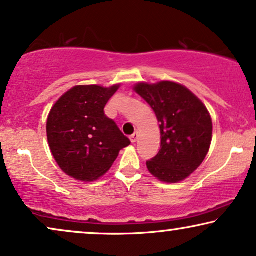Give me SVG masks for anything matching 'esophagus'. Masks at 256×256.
Here are the masks:
<instances>
[{
    "label": "esophagus",
    "instance_id": "34e87169",
    "mask_svg": "<svg viewBox=\"0 0 256 256\" xmlns=\"http://www.w3.org/2000/svg\"><path fill=\"white\" fill-rule=\"evenodd\" d=\"M138 132H134V134L130 135V141H132V144H135V142L138 141Z\"/></svg>",
    "mask_w": 256,
    "mask_h": 256
}]
</instances>
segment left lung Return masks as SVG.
Instances as JSON below:
<instances>
[{"label":"left lung","instance_id":"obj_1","mask_svg":"<svg viewBox=\"0 0 256 256\" xmlns=\"http://www.w3.org/2000/svg\"><path fill=\"white\" fill-rule=\"evenodd\" d=\"M134 89L160 124L161 149L147 161L148 170L167 184L184 180L204 162L210 147L213 124L207 108L189 89L175 82L138 84Z\"/></svg>","mask_w":256,"mask_h":256}]
</instances>
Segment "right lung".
I'll return each mask as SVG.
<instances>
[{
    "mask_svg": "<svg viewBox=\"0 0 256 256\" xmlns=\"http://www.w3.org/2000/svg\"><path fill=\"white\" fill-rule=\"evenodd\" d=\"M120 86H76L52 106L47 120V138L60 168L76 180H98L109 170L127 136L104 114L109 98Z\"/></svg>",
    "mask_w": 256,
    "mask_h": 256,
    "instance_id": "right-lung-1",
    "label": "right lung"
}]
</instances>
